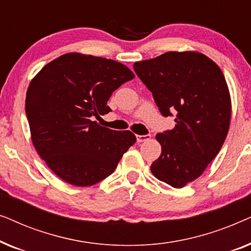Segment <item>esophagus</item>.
I'll list each match as a JSON object with an SVG mask.
<instances>
[{"mask_svg":"<svg viewBox=\"0 0 251 251\" xmlns=\"http://www.w3.org/2000/svg\"><path fill=\"white\" fill-rule=\"evenodd\" d=\"M137 142L138 143H143V142H146V140L151 139V135H137Z\"/></svg>","mask_w":251,"mask_h":251,"instance_id":"obj_1","label":"esophagus"}]
</instances>
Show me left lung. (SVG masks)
<instances>
[{"label": "left lung", "mask_w": 251, "mask_h": 251, "mask_svg": "<svg viewBox=\"0 0 251 251\" xmlns=\"http://www.w3.org/2000/svg\"><path fill=\"white\" fill-rule=\"evenodd\" d=\"M133 70L175 128L157 133L162 152L151 166L157 179L181 188L200 177L225 142L231 96L218 65L197 51H170L137 61Z\"/></svg>", "instance_id": "obj_1"}]
</instances>
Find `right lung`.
I'll use <instances>...</instances> for the list:
<instances>
[{"mask_svg":"<svg viewBox=\"0 0 251 251\" xmlns=\"http://www.w3.org/2000/svg\"><path fill=\"white\" fill-rule=\"evenodd\" d=\"M135 74L126 65L71 52L47 64L26 94V115L36 152L58 177L91 186L114 173L136 143L131 131H116L92 121L107 114L113 91Z\"/></svg>","mask_w":251,"mask_h":251,"instance_id":"obj_1","label":"right lung"}]
</instances>
